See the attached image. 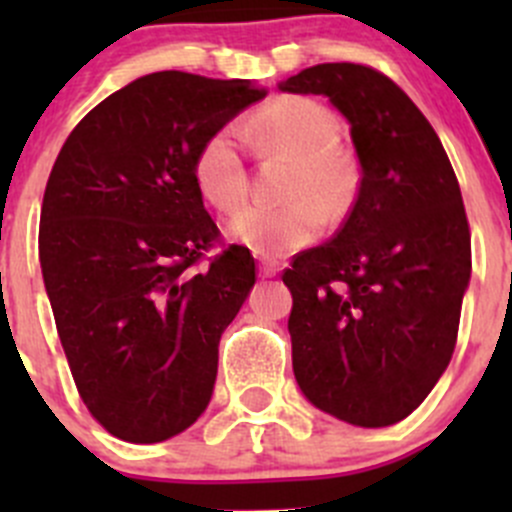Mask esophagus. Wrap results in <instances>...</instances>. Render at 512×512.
Instances as JSON below:
<instances>
[{"label": "esophagus", "mask_w": 512, "mask_h": 512, "mask_svg": "<svg viewBox=\"0 0 512 512\" xmlns=\"http://www.w3.org/2000/svg\"><path fill=\"white\" fill-rule=\"evenodd\" d=\"M260 272H262V277H275L277 272H280V265H277V262H272V260H267V257H262Z\"/></svg>", "instance_id": "1"}]
</instances>
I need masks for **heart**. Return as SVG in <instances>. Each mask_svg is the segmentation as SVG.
Instances as JSON below:
<instances>
[{
	"instance_id": "b5f03b06",
	"label": "heart",
	"mask_w": 512,
	"mask_h": 512,
	"mask_svg": "<svg viewBox=\"0 0 512 512\" xmlns=\"http://www.w3.org/2000/svg\"><path fill=\"white\" fill-rule=\"evenodd\" d=\"M250 136L292 160L282 205H255L230 220L235 240L265 257H282L309 245L327 218H342L359 190V165L339 146V121L314 98L289 96L262 108L250 121ZM195 183L220 213L242 208L250 193V173L240 133L232 126L215 131L195 156Z\"/></svg>"
}]
</instances>
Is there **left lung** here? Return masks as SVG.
I'll list each match as a JSON object with an SVG mask.
<instances>
[{
	"instance_id": "obj_1",
	"label": "left lung",
	"mask_w": 512,
	"mask_h": 512,
	"mask_svg": "<svg viewBox=\"0 0 512 512\" xmlns=\"http://www.w3.org/2000/svg\"><path fill=\"white\" fill-rule=\"evenodd\" d=\"M352 123L361 180L347 220L285 270L292 369L324 414L364 428L418 409L456 349L471 230L436 131L389 76L317 64L280 84Z\"/></svg>"
}]
</instances>
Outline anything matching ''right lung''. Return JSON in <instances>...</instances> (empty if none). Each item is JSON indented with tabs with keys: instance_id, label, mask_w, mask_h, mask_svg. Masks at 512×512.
<instances>
[{
	"instance_id": "obj_1",
	"label": "right lung",
	"mask_w": 512,
	"mask_h": 512,
	"mask_svg": "<svg viewBox=\"0 0 512 512\" xmlns=\"http://www.w3.org/2000/svg\"><path fill=\"white\" fill-rule=\"evenodd\" d=\"M265 94L245 79L141 76L81 118L51 168L41 275L76 389L111 436L158 443L208 409L255 260L230 245L198 267L220 230L195 156Z\"/></svg>"
}]
</instances>
